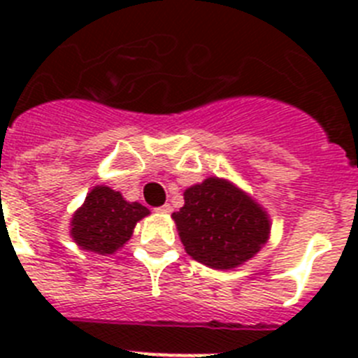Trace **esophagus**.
Wrapping results in <instances>:
<instances>
[{
  "mask_svg": "<svg viewBox=\"0 0 358 358\" xmlns=\"http://www.w3.org/2000/svg\"><path fill=\"white\" fill-rule=\"evenodd\" d=\"M172 210H173V208L170 206V204H163V206L156 208V211H159V213H164V215H170V213H172Z\"/></svg>",
  "mask_w": 358,
  "mask_h": 358,
  "instance_id": "esophagus-1",
  "label": "esophagus"
}]
</instances>
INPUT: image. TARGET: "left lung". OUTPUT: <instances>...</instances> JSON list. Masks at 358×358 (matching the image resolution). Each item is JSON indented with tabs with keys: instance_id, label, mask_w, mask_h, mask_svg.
I'll list each match as a JSON object with an SVG mask.
<instances>
[{
	"instance_id": "obj_1",
	"label": "left lung",
	"mask_w": 358,
	"mask_h": 358,
	"mask_svg": "<svg viewBox=\"0 0 358 358\" xmlns=\"http://www.w3.org/2000/svg\"><path fill=\"white\" fill-rule=\"evenodd\" d=\"M172 213L185 251L210 268L229 271L249 262L271 236V217L235 182L208 177L185 189Z\"/></svg>"
}]
</instances>
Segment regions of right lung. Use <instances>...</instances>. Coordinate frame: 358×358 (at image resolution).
I'll return each mask as SVG.
<instances>
[{
  "mask_svg": "<svg viewBox=\"0 0 358 358\" xmlns=\"http://www.w3.org/2000/svg\"><path fill=\"white\" fill-rule=\"evenodd\" d=\"M150 215L140 202H129L120 192L98 185L71 217L69 235L78 248L96 255H113L134 233L136 224Z\"/></svg>",
  "mask_w": 358,
  "mask_h": 358,
  "instance_id": "1",
  "label": "right lung"
}]
</instances>
